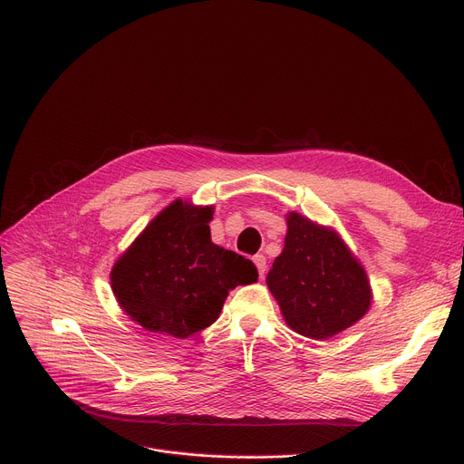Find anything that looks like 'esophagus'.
Returning <instances> with one entry per match:
<instances>
[{
  "mask_svg": "<svg viewBox=\"0 0 464 464\" xmlns=\"http://www.w3.org/2000/svg\"><path fill=\"white\" fill-rule=\"evenodd\" d=\"M254 263H256V266H257L259 276L263 278V275H265V271H266V257H265L263 254H257V256H254Z\"/></svg>",
  "mask_w": 464,
  "mask_h": 464,
  "instance_id": "esophagus-1",
  "label": "esophagus"
}]
</instances>
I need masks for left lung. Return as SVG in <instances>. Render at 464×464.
Wrapping results in <instances>:
<instances>
[{
  "label": "left lung",
  "mask_w": 464,
  "mask_h": 464,
  "mask_svg": "<svg viewBox=\"0 0 464 464\" xmlns=\"http://www.w3.org/2000/svg\"><path fill=\"white\" fill-rule=\"evenodd\" d=\"M285 324L308 338H329L359 322L371 306L362 266L334 231L291 212L282 254L266 275Z\"/></svg>",
  "instance_id": "1"
}]
</instances>
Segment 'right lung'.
Segmentation results:
<instances>
[{"label":"right lung","mask_w":464,"mask_h":464,"mask_svg":"<svg viewBox=\"0 0 464 464\" xmlns=\"http://www.w3.org/2000/svg\"><path fill=\"white\" fill-rule=\"evenodd\" d=\"M212 207L169 205L111 271L112 294L133 322L186 338L212 325L229 289L257 280L256 265L210 240Z\"/></svg>","instance_id":"1"}]
</instances>
